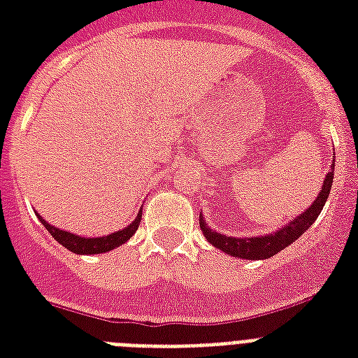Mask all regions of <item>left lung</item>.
<instances>
[{"label": "left lung", "mask_w": 358, "mask_h": 358, "mask_svg": "<svg viewBox=\"0 0 358 358\" xmlns=\"http://www.w3.org/2000/svg\"><path fill=\"white\" fill-rule=\"evenodd\" d=\"M333 176H334V159H333V169L329 171L325 180H323L322 191L308 210L297 215L295 219H292L286 227L275 230L273 234L258 236V238H229V236L219 234L215 230L208 229L206 221L201 215V230L204 238L217 247L223 252L230 256H236V258H245V260H264V258H271L273 255H277L282 249H286L289 243H294L295 239L301 238L305 234L308 227H310L314 221L317 219V215L322 213L325 202H327V196L331 193V187H333Z\"/></svg>", "instance_id": "8db88e82"}]
</instances>
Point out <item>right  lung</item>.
<instances>
[{
  "instance_id": "right-lung-1",
  "label": "right lung",
  "mask_w": 358,
  "mask_h": 358,
  "mask_svg": "<svg viewBox=\"0 0 358 358\" xmlns=\"http://www.w3.org/2000/svg\"><path fill=\"white\" fill-rule=\"evenodd\" d=\"M141 217H143V212L139 210L137 217L126 229L119 230V232H113V234L109 236H103V238H85V236H76L72 232H66V230L55 229V227L48 223L46 219H42L38 215L41 223L46 227V230L53 236V239L63 245L64 249L72 250L76 255H100V252H108V250H113L115 247L126 243L135 234V230H137V227L141 223Z\"/></svg>"
}]
</instances>
